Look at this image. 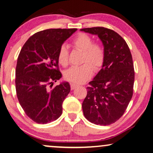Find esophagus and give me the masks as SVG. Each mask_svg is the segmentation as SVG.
Masks as SVG:
<instances>
[{
  "label": "esophagus",
  "instance_id": "34e87169",
  "mask_svg": "<svg viewBox=\"0 0 153 153\" xmlns=\"http://www.w3.org/2000/svg\"><path fill=\"white\" fill-rule=\"evenodd\" d=\"M77 87H78V85H76V84L71 83V89L72 90L75 89H76V88H77Z\"/></svg>",
  "mask_w": 153,
  "mask_h": 153
}]
</instances>
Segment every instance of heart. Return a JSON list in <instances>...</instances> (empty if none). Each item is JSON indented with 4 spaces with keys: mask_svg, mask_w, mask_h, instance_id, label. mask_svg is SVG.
Listing matches in <instances>:
<instances>
[{
    "mask_svg": "<svg viewBox=\"0 0 153 153\" xmlns=\"http://www.w3.org/2000/svg\"><path fill=\"white\" fill-rule=\"evenodd\" d=\"M72 44L75 48L83 53L82 57V65L74 66L66 70L64 77L72 82L79 84L91 78L94 74V67L99 70L105 59V52L103 46L98 43H93L91 36L85 33H79L74 39ZM58 62L63 66L68 64V52L66 46L62 45L57 54Z\"/></svg>",
    "mask_w": 153,
    "mask_h": 153,
    "instance_id": "1",
    "label": "heart"
}]
</instances>
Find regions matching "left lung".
Here are the masks:
<instances>
[{
  "label": "left lung",
  "instance_id": "8db88e82",
  "mask_svg": "<svg viewBox=\"0 0 153 153\" xmlns=\"http://www.w3.org/2000/svg\"><path fill=\"white\" fill-rule=\"evenodd\" d=\"M81 31L97 35L105 52V62L93 80L82 102L83 114L92 123L108 126L119 120L133 94L134 70L130 48L122 36L103 27Z\"/></svg>",
  "mask_w": 153,
  "mask_h": 153
}]
</instances>
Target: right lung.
<instances>
[{
    "label": "right lung",
    "mask_w": 153,
    "mask_h": 153,
    "mask_svg": "<svg viewBox=\"0 0 153 153\" xmlns=\"http://www.w3.org/2000/svg\"><path fill=\"white\" fill-rule=\"evenodd\" d=\"M77 30L48 29L30 36L21 48L16 68V91L19 102L27 117L46 124L57 120L62 103L71 91L63 82L52 89L48 85L62 77L57 54L64 42Z\"/></svg>",
    "instance_id": "1"
}]
</instances>
